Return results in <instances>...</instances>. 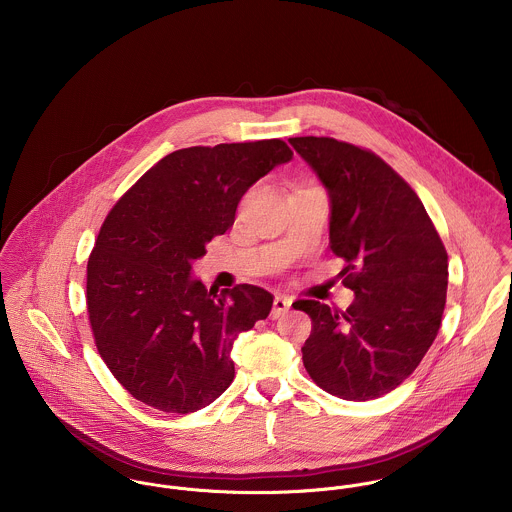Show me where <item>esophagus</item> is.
Instances as JSON below:
<instances>
[{"instance_id": "esophagus-1", "label": "esophagus", "mask_w": 512, "mask_h": 512, "mask_svg": "<svg viewBox=\"0 0 512 512\" xmlns=\"http://www.w3.org/2000/svg\"><path fill=\"white\" fill-rule=\"evenodd\" d=\"M290 307H292V297H286V295H278L276 299H274V307H272V319H278V317H282L284 313H288L290 311Z\"/></svg>"}]
</instances>
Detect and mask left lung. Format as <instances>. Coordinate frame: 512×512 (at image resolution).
<instances>
[{"mask_svg":"<svg viewBox=\"0 0 512 512\" xmlns=\"http://www.w3.org/2000/svg\"><path fill=\"white\" fill-rule=\"evenodd\" d=\"M329 197V244L347 260V311L295 301L313 329L309 376L333 396L365 402L400 386L432 347L447 293V252L422 201L378 155L333 138H292Z\"/></svg>","mask_w":512,"mask_h":512,"instance_id":"8db88e82","label":"left lung"}]
</instances>
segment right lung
I'll return each instance as SVG.
<instances>
[{"instance_id": "obj_1", "label": "right lung", "mask_w": 512, "mask_h": 512, "mask_svg": "<svg viewBox=\"0 0 512 512\" xmlns=\"http://www.w3.org/2000/svg\"><path fill=\"white\" fill-rule=\"evenodd\" d=\"M282 140L177 149L114 205L86 268V305L102 361L140 402L197 412L234 380L236 337L270 315L274 295L207 290L193 262L232 224L242 195L292 161Z\"/></svg>"}]
</instances>
